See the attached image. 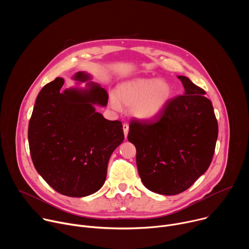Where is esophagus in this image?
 Listing matches in <instances>:
<instances>
[{
	"mask_svg": "<svg viewBox=\"0 0 249 249\" xmlns=\"http://www.w3.org/2000/svg\"><path fill=\"white\" fill-rule=\"evenodd\" d=\"M123 131H124V136L127 138L128 132H129V125L128 124H123Z\"/></svg>",
	"mask_w": 249,
	"mask_h": 249,
	"instance_id": "34e87169",
	"label": "esophagus"
}]
</instances>
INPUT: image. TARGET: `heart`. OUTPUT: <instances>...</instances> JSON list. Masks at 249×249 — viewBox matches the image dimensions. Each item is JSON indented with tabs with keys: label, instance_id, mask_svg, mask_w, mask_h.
<instances>
[{
	"label": "heart",
	"instance_id": "heart-1",
	"mask_svg": "<svg viewBox=\"0 0 249 249\" xmlns=\"http://www.w3.org/2000/svg\"><path fill=\"white\" fill-rule=\"evenodd\" d=\"M172 88L164 80L136 79L120 85L116 95L110 94L109 103L115 110L121 103L131 105V113L138 119L150 120L159 116L172 97Z\"/></svg>",
	"mask_w": 249,
	"mask_h": 249
}]
</instances>
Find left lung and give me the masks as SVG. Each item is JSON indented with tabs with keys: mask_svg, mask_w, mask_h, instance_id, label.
<instances>
[{
	"mask_svg": "<svg viewBox=\"0 0 249 249\" xmlns=\"http://www.w3.org/2000/svg\"><path fill=\"white\" fill-rule=\"evenodd\" d=\"M184 94L169 100L154 121L132 119L128 141L137 150L143 184L162 195L187 190L208 169L215 153L218 121L206 91L178 76Z\"/></svg>",
	"mask_w": 249,
	"mask_h": 249,
	"instance_id": "left-lung-1",
	"label": "left lung"
}]
</instances>
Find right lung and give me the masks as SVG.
<instances>
[{"label": "right lung", "mask_w": 249, "mask_h": 249, "mask_svg": "<svg viewBox=\"0 0 249 249\" xmlns=\"http://www.w3.org/2000/svg\"><path fill=\"white\" fill-rule=\"evenodd\" d=\"M76 80L87 81L85 73ZM65 81L56 78L36 97L28 125V144L35 169L58 193L70 197L93 194L105 182L113 151L124 140L123 126L96 112L108 93L89 83V89L62 91Z\"/></svg>", "instance_id": "obj_1"}]
</instances>
